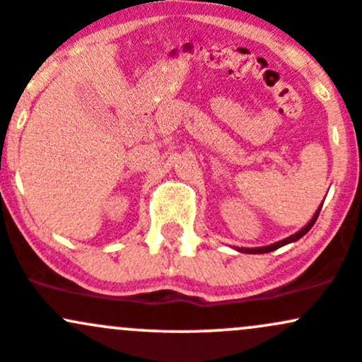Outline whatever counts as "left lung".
<instances>
[{
  "label": "left lung",
  "instance_id": "left-lung-1",
  "mask_svg": "<svg viewBox=\"0 0 362 362\" xmlns=\"http://www.w3.org/2000/svg\"><path fill=\"white\" fill-rule=\"evenodd\" d=\"M322 206V204H321ZM319 211H321V208H319L317 211H315V215L312 216V220L309 223H307L305 227H303L302 230H298L296 232V234H293V235H290V238H286V239H283V241H279V243H276V245H271V246H264V248H239V251H241V253H253V255H257V253H269V251H274V250H277V248H281V246H284V245H288V243H293V241H298L300 238H302V235H305L307 232L310 230V227L314 226L315 223V220H317V216H319Z\"/></svg>",
  "mask_w": 362,
  "mask_h": 362
}]
</instances>
